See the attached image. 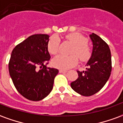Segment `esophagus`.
Masks as SVG:
<instances>
[{"label": "esophagus", "mask_w": 123, "mask_h": 123, "mask_svg": "<svg viewBox=\"0 0 123 123\" xmlns=\"http://www.w3.org/2000/svg\"><path fill=\"white\" fill-rule=\"evenodd\" d=\"M59 72H60V73H66V72H67V70H62V69H60L59 70Z\"/></svg>", "instance_id": "34e87169"}]
</instances>
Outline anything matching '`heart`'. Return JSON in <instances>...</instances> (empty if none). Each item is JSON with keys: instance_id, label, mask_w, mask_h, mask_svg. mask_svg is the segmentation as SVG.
<instances>
[{"instance_id": "1", "label": "heart", "mask_w": 123, "mask_h": 123, "mask_svg": "<svg viewBox=\"0 0 123 123\" xmlns=\"http://www.w3.org/2000/svg\"><path fill=\"white\" fill-rule=\"evenodd\" d=\"M65 37L72 42L74 45L71 53L72 55H58L53 60V64L55 67L61 69H68L74 67L78 62L79 58L82 62H86L90 59L92 56V49L88 43V39L85 36L79 33H71L67 34ZM60 39L57 36L51 37L47 43V49L52 55L59 53Z\"/></svg>"}]
</instances>
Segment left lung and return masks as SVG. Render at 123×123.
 Wrapping results in <instances>:
<instances>
[{"instance_id":"1","label":"left lung","mask_w":123,"mask_h":123,"mask_svg":"<svg viewBox=\"0 0 123 123\" xmlns=\"http://www.w3.org/2000/svg\"><path fill=\"white\" fill-rule=\"evenodd\" d=\"M90 37L93 42L92 56L85 70H77L78 77L70 84L76 92L84 96H91L100 90L107 82L112 69L111 51L107 43L93 33Z\"/></svg>"}]
</instances>
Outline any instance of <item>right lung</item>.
Listing matches in <instances>:
<instances>
[{"label": "right lung", "instance_id": "1", "mask_svg": "<svg viewBox=\"0 0 123 123\" xmlns=\"http://www.w3.org/2000/svg\"><path fill=\"white\" fill-rule=\"evenodd\" d=\"M49 36L35 34L15 47L8 63L10 76L18 92L31 101H40L50 93L59 70L47 68L51 56Z\"/></svg>", "mask_w": 123, "mask_h": 123}]
</instances>
